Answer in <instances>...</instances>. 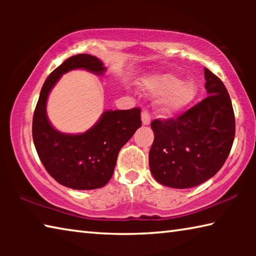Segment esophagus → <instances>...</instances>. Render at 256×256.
Returning <instances> with one entry per match:
<instances>
[{"label": "esophagus", "instance_id": "obj_1", "mask_svg": "<svg viewBox=\"0 0 256 256\" xmlns=\"http://www.w3.org/2000/svg\"><path fill=\"white\" fill-rule=\"evenodd\" d=\"M141 120H142V124L144 125H149L151 122V118H150V115L149 112L146 110H144L141 114Z\"/></svg>", "mask_w": 256, "mask_h": 256}]
</instances>
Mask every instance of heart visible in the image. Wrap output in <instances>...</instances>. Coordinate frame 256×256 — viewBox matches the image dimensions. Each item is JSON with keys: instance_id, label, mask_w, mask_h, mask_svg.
<instances>
[{"instance_id": "heart-1", "label": "heart", "mask_w": 256, "mask_h": 256, "mask_svg": "<svg viewBox=\"0 0 256 256\" xmlns=\"http://www.w3.org/2000/svg\"><path fill=\"white\" fill-rule=\"evenodd\" d=\"M138 86L144 94L162 96L159 99V112L164 116H174L184 112L196 102L198 86L194 80H183L174 73L142 78Z\"/></svg>"}]
</instances>
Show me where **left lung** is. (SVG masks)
Listing matches in <instances>:
<instances>
[{
	"mask_svg": "<svg viewBox=\"0 0 256 256\" xmlns=\"http://www.w3.org/2000/svg\"><path fill=\"white\" fill-rule=\"evenodd\" d=\"M208 97L175 120L151 123L154 140L149 167L154 180L190 188L214 177L230 152L235 115L222 81L204 68Z\"/></svg>",
	"mask_w": 256,
	"mask_h": 256,
	"instance_id": "left-lung-1",
	"label": "left lung"
}]
</instances>
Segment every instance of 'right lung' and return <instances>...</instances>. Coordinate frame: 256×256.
<instances>
[{"mask_svg":"<svg viewBox=\"0 0 256 256\" xmlns=\"http://www.w3.org/2000/svg\"><path fill=\"white\" fill-rule=\"evenodd\" d=\"M72 70L104 76L107 68L96 56L79 54L50 73L34 112V144L45 170L58 183L73 190L100 188L112 178L120 150L141 126V110H108L84 133L60 132L47 116V99L60 76Z\"/></svg>","mask_w":256,"mask_h":256,"instance_id":"right-lung-1","label":"right lung"}]
</instances>
